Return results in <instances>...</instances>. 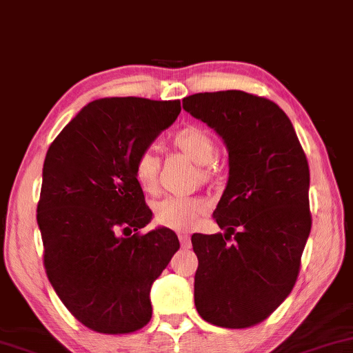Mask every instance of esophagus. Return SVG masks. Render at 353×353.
I'll return each mask as SVG.
<instances>
[{
    "instance_id": "34e87169",
    "label": "esophagus",
    "mask_w": 353,
    "mask_h": 353,
    "mask_svg": "<svg viewBox=\"0 0 353 353\" xmlns=\"http://www.w3.org/2000/svg\"><path fill=\"white\" fill-rule=\"evenodd\" d=\"M179 241H181V247L184 248V250H189V248L192 247V242H190V236H189V234L181 232V234H179Z\"/></svg>"
}]
</instances>
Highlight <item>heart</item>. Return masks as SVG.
Returning <instances> with one entry per match:
<instances>
[{"mask_svg": "<svg viewBox=\"0 0 353 353\" xmlns=\"http://www.w3.org/2000/svg\"><path fill=\"white\" fill-rule=\"evenodd\" d=\"M172 147L199 164L201 182H210L216 174L214 159L218 157V143L213 135L199 125L181 129L172 137ZM159 157L152 148L143 150L135 158L134 177L140 189L147 194L158 190ZM208 213V205L199 196H168L154 206V219L158 224L172 231H192Z\"/></svg>", "mask_w": 353, "mask_h": 353, "instance_id": "b5f03b06", "label": "heart"}]
</instances>
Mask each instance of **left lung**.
Returning a JSON list of instances; mask_svg holds the SVG:
<instances>
[{"label": "left lung", "mask_w": 353, "mask_h": 353, "mask_svg": "<svg viewBox=\"0 0 353 353\" xmlns=\"http://www.w3.org/2000/svg\"><path fill=\"white\" fill-rule=\"evenodd\" d=\"M182 106L229 152V179L213 218L224 234H194L195 307L205 321L243 330L288 299L312 229L310 169L292 122L263 97L195 93Z\"/></svg>", "instance_id": "1"}]
</instances>
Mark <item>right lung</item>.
Returning <instances> with one entry per match:
<instances>
[{"label": "right lung", "mask_w": 353, "mask_h": 353, "mask_svg": "<svg viewBox=\"0 0 353 353\" xmlns=\"http://www.w3.org/2000/svg\"><path fill=\"white\" fill-rule=\"evenodd\" d=\"M181 101L101 98L83 106L50 145L37 206L43 265L65 308L103 334L152 318L150 289L179 239L152 221L134 163L176 121Z\"/></svg>", "instance_id": "right-lung-1"}]
</instances>
